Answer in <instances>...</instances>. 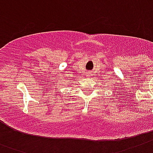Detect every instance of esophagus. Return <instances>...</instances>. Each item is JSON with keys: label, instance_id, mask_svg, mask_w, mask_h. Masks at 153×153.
<instances>
[{"label": "esophagus", "instance_id": "obj_1", "mask_svg": "<svg viewBox=\"0 0 153 153\" xmlns=\"http://www.w3.org/2000/svg\"><path fill=\"white\" fill-rule=\"evenodd\" d=\"M87 76H90V73H88V75Z\"/></svg>", "mask_w": 153, "mask_h": 153}]
</instances>
